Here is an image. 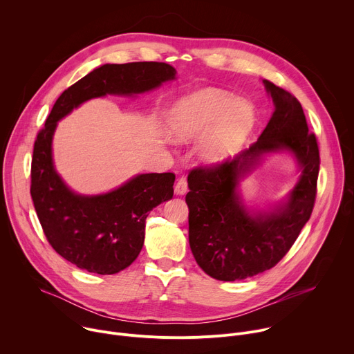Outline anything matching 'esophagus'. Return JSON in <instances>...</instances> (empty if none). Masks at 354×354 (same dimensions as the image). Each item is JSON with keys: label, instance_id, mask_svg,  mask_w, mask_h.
I'll use <instances>...</instances> for the list:
<instances>
[{"label": "esophagus", "instance_id": "obj_1", "mask_svg": "<svg viewBox=\"0 0 354 354\" xmlns=\"http://www.w3.org/2000/svg\"><path fill=\"white\" fill-rule=\"evenodd\" d=\"M186 190H187V179L185 175H182L178 178V180L175 183V192H176V194H183V193H186Z\"/></svg>", "mask_w": 354, "mask_h": 354}]
</instances>
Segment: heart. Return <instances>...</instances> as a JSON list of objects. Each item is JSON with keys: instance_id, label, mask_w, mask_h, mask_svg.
<instances>
[{"instance_id": "1", "label": "heart", "mask_w": 354, "mask_h": 354, "mask_svg": "<svg viewBox=\"0 0 354 354\" xmlns=\"http://www.w3.org/2000/svg\"><path fill=\"white\" fill-rule=\"evenodd\" d=\"M255 124V112L248 102L235 100L217 89L198 91L179 100L171 112L168 133L178 142L201 138L198 156L207 162L234 154Z\"/></svg>"}]
</instances>
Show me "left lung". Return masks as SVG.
Masks as SVG:
<instances>
[{
    "instance_id": "8db88e82",
    "label": "left lung",
    "mask_w": 354,
    "mask_h": 354,
    "mask_svg": "<svg viewBox=\"0 0 354 354\" xmlns=\"http://www.w3.org/2000/svg\"><path fill=\"white\" fill-rule=\"evenodd\" d=\"M274 102V113L258 141L234 158L194 167L186 194L189 243L197 265L223 281L242 280L274 268L310 220L319 174V148L298 99L263 81ZM284 147L301 164L300 182L289 201L274 212L250 216L239 203L234 186L241 173L265 152Z\"/></svg>"
}]
</instances>
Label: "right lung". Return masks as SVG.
Segmentation results:
<instances>
[{
	"mask_svg": "<svg viewBox=\"0 0 354 354\" xmlns=\"http://www.w3.org/2000/svg\"><path fill=\"white\" fill-rule=\"evenodd\" d=\"M165 63L105 64L68 86L39 130L30 167V196L46 235L60 257L80 269L115 274L130 266L144 243L145 218L174 196L175 174H144L100 196H78L67 189L52 161L57 122L85 100L106 93H140L175 78Z\"/></svg>",
	"mask_w": 354,
	"mask_h": 354,
	"instance_id": "right-lung-1",
	"label": "right lung"
}]
</instances>
